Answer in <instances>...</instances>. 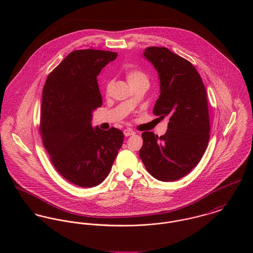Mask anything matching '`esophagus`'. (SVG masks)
I'll list each match as a JSON object with an SVG mask.
<instances>
[{"label":"esophagus","mask_w":253,"mask_h":253,"mask_svg":"<svg viewBox=\"0 0 253 253\" xmlns=\"http://www.w3.org/2000/svg\"><path fill=\"white\" fill-rule=\"evenodd\" d=\"M124 134H125V136H130V135H133L134 134V131H132L131 129H128V128H126V129H125L124 130Z\"/></svg>","instance_id":"esophagus-1"}]
</instances>
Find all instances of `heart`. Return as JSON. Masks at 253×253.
Wrapping results in <instances>:
<instances>
[{
    "label": "heart",
    "mask_w": 253,
    "mask_h": 253,
    "mask_svg": "<svg viewBox=\"0 0 253 253\" xmlns=\"http://www.w3.org/2000/svg\"><path fill=\"white\" fill-rule=\"evenodd\" d=\"M126 78L130 86L134 85L136 84H140V83H148L147 75L144 72H142L141 70L134 69V68H130L126 72ZM112 84H113V83L111 81H108L106 83V85H105L106 92H109V90L112 87Z\"/></svg>",
    "instance_id": "1"
}]
</instances>
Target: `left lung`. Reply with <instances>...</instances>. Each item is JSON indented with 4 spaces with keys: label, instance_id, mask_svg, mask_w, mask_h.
<instances>
[{
    "label": "left lung",
    "instance_id": "8db88e82",
    "mask_svg": "<svg viewBox=\"0 0 253 253\" xmlns=\"http://www.w3.org/2000/svg\"><path fill=\"white\" fill-rule=\"evenodd\" d=\"M158 71L161 93L153 114L169 119L162 135L144 131L140 159L147 171L164 182L187 175L203 158L210 139L206 87L197 69L167 47L150 46L143 53Z\"/></svg>",
    "mask_w": 253,
    "mask_h": 253
}]
</instances>
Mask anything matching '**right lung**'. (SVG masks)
I'll use <instances>...</instances> for the list:
<instances>
[{
	"mask_svg": "<svg viewBox=\"0 0 253 253\" xmlns=\"http://www.w3.org/2000/svg\"><path fill=\"white\" fill-rule=\"evenodd\" d=\"M118 53L100 49L70 52L48 75L42 89L40 133L56 170L80 187L108 176L124 141L122 130L91 126L102 105L96 77Z\"/></svg>",
	"mask_w": 253,
	"mask_h": 253,
	"instance_id": "obj_1",
	"label": "right lung"
}]
</instances>
